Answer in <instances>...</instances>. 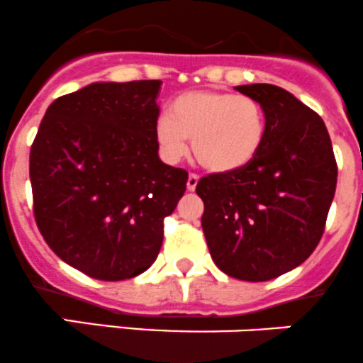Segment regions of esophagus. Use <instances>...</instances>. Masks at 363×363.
Here are the masks:
<instances>
[{"label":"esophagus","instance_id":"1","mask_svg":"<svg viewBox=\"0 0 363 363\" xmlns=\"http://www.w3.org/2000/svg\"><path fill=\"white\" fill-rule=\"evenodd\" d=\"M196 184H199V175L189 174L188 175V182H186V186H188V191H195Z\"/></svg>","mask_w":363,"mask_h":363}]
</instances>
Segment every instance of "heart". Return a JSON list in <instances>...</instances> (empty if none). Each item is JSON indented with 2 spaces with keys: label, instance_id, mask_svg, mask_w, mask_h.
Returning <instances> with one entry per match:
<instances>
[{
  "label": "heart",
  "instance_id": "1",
  "mask_svg": "<svg viewBox=\"0 0 363 363\" xmlns=\"http://www.w3.org/2000/svg\"><path fill=\"white\" fill-rule=\"evenodd\" d=\"M266 135L264 110L253 97L216 90H191L175 97L170 115H161L154 138L161 156L177 163L188 152L214 174L245 168L260 150Z\"/></svg>",
  "mask_w": 363,
  "mask_h": 363
}]
</instances>
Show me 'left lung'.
<instances>
[{
  "instance_id": "obj_1",
  "label": "left lung",
  "mask_w": 363,
  "mask_h": 363,
  "mask_svg": "<svg viewBox=\"0 0 363 363\" xmlns=\"http://www.w3.org/2000/svg\"><path fill=\"white\" fill-rule=\"evenodd\" d=\"M262 106L266 135L241 170L196 184L214 264L246 282H266L311 257L325 232L337 161L323 118L275 84L235 86Z\"/></svg>"
}]
</instances>
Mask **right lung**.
Here are the masks:
<instances>
[{
	"instance_id": "right-lung-1",
	"label": "right lung",
	"mask_w": 363,
	"mask_h": 363,
	"mask_svg": "<svg viewBox=\"0 0 363 363\" xmlns=\"http://www.w3.org/2000/svg\"><path fill=\"white\" fill-rule=\"evenodd\" d=\"M160 79L92 83L45 111L30 152L33 214L49 248L106 282L156 260L188 172L157 156Z\"/></svg>"
}]
</instances>
